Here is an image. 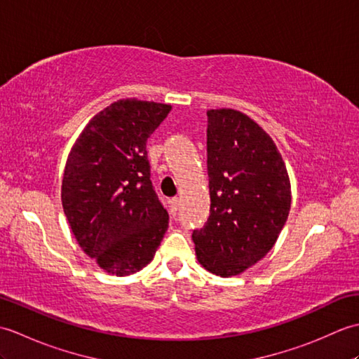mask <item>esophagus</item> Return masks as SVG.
<instances>
[{"label":"esophagus","instance_id":"esophagus-1","mask_svg":"<svg viewBox=\"0 0 359 359\" xmlns=\"http://www.w3.org/2000/svg\"><path fill=\"white\" fill-rule=\"evenodd\" d=\"M170 205H171V215H175V212H177V210H179V205H180V199L179 197H172V199L170 201Z\"/></svg>","mask_w":359,"mask_h":359}]
</instances>
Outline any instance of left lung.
Returning a JSON list of instances; mask_svg holds the SVG:
<instances>
[{
    "label": "left lung",
    "instance_id": "1",
    "mask_svg": "<svg viewBox=\"0 0 359 359\" xmlns=\"http://www.w3.org/2000/svg\"><path fill=\"white\" fill-rule=\"evenodd\" d=\"M210 217L194 230L197 261L220 278L238 276L269 253L284 228L292 187L271 137L241 111L210 109Z\"/></svg>",
    "mask_w": 359,
    "mask_h": 359
}]
</instances>
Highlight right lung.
Wrapping results in <instances>:
<instances>
[{"mask_svg":"<svg viewBox=\"0 0 359 359\" xmlns=\"http://www.w3.org/2000/svg\"><path fill=\"white\" fill-rule=\"evenodd\" d=\"M171 104L125 98L89 120L66 160L62 203L85 253L114 276L147 266L168 230L151 184L148 137Z\"/></svg>","mask_w":359,"mask_h":359,"instance_id":"obj_1","label":"right lung"}]
</instances>
